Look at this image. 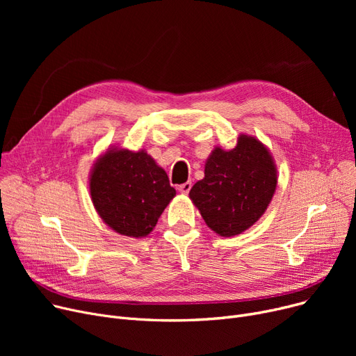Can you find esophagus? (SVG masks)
Masks as SVG:
<instances>
[{
    "mask_svg": "<svg viewBox=\"0 0 356 356\" xmlns=\"http://www.w3.org/2000/svg\"><path fill=\"white\" fill-rule=\"evenodd\" d=\"M191 189H192V183L191 181H186V183L179 186V192L183 193V195H188L191 192Z\"/></svg>",
    "mask_w": 356,
    "mask_h": 356,
    "instance_id": "obj_1",
    "label": "esophagus"
}]
</instances>
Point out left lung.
<instances>
[{
	"label": "left lung",
	"instance_id": "left-lung-1",
	"mask_svg": "<svg viewBox=\"0 0 356 356\" xmlns=\"http://www.w3.org/2000/svg\"><path fill=\"white\" fill-rule=\"evenodd\" d=\"M277 173L268 149L254 137L241 136L229 152L215 148L204 177L191 199L207 225L220 236H234L261 218L273 199Z\"/></svg>",
	"mask_w": 356,
	"mask_h": 356
}]
</instances>
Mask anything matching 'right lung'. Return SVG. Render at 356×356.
Instances as JSON below:
<instances>
[{"instance_id":"obj_1","label":"right lung","mask_w":356,"mask_h":356,"mask_svg":"<svg viewBox=\"0 0 356 356\" xmlns=\"http://www.w3.org/2000/svg\"><path fill=\"white\" fill-rule=\"evenodd\" d=\"M90 196L99 216L127 236H145L175 195L161 167L145 152L109 149L90 175Z\"/></svg>"}]
</instances>
